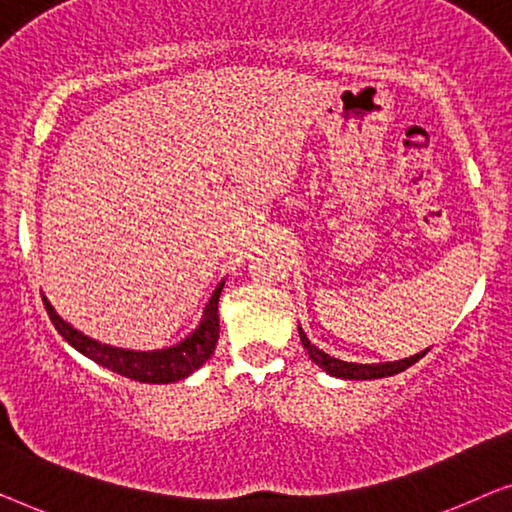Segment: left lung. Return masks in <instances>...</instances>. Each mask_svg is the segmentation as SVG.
<instances>
[{"label": "left lung", "mask_w": 512, "mask_h": 512, "mask_svg": "<svg viewBox=\"0 0 512 512\" xmlns=\"http://www.w3.org/2000/svg\"><path fill=\"white\" fill-rule=\"evenodd\" d=\"M298 333H300V342H303L307 354H310V359L317 363L319 368H324L328 375L342 377V380H377V377L396 375V373H401V370L410 368L412 363L419 361L426 352H429V349H426V352H419L415 356H410V359L391 361V363H349V361L333 359V356L321 352L319 347H314L300 326H298Z\"/></svg>", "instance_id": "obj_1"}]
</instances>
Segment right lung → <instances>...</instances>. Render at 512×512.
<instances>
[{
  "label": "right lung",
  "mask_w": 512,
  "mask_h": 512,
  "mask_svg": "<svg viewBox=\"0 0 512 512\" xmlns=\"http://www.w3.org/2000/svg\"><path fill=\"white\" fill-rule=\"evenodd\" d=\"M221 289L223 282L216 286L212 298H209L200 326L195 328L186 340H181L179 345L167 349H153V352H135V349L102 345V342L88 338V335L76 331L72 324H67V321L53 310V305L48 303L46 298L44 305L53 326L58 328V333L76 349V352H81L83 356H88V359H93L104 368L114 370L118 375L130 377V380L146 384H167L184 380V377L195 373V370L214 354L216 342H219Z\"/></svg>",
  "instance_id": "add662e5"
}]
</instances>
